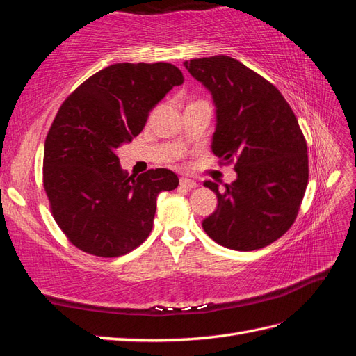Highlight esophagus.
Instances as JSON below:
<instances>
[{
  "label": "esophagus",
  "instance_id": "1",
  "mask_svg": "<svg viewBox=\"0 0 356 356\" xmlns=\"http://www.w3.org/2000/svg\"><path fill=\"white\" fill-rule=\"evenodd\" d=\"M179 186L186 188V191H192V188H196L198 187V183H196L195 179H191V178H181L179 179Z\"/></svg>",
  "mask_w": 356,
  "mask_h": 356
}]
</instances>
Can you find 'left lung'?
Masks as SVG:
<instances>
[{
  "label": "left lung",
  "mask_w": 356,
  "mask_h": 356,
  "mask_svg": "<svg viewBox=\"0 0 356 356\" xmlns=\"http://www.w3.org/2000/svg\"><path fill=\"white\" fill-rule=\"evenodd\" d=\"M184 67L211 94L213 154L234 160L238 173L224 192L204 183L218 196L204 232L230 250L264 248L289 230L307 186V147L297 118L273 83L230 56L186 60Z\"/></svg>",
  "instance_id": "obj_1"
}]
</instances>
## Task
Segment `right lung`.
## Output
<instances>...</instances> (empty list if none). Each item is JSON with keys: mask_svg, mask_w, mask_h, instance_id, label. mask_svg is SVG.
I'll return each mask as SVG.
<instances>
[{"mask_svg": "<svg viewBox=\"0 0 356 356\" xmlns=\"http://www.w3.org/2000/svg\"><path fill=\"white\" fill-rule=\"evenodd\" d=\"M183 82L168 62H123L86 79L60 106L44 145V188L54 220L79 250L123 256L151 233L158 195L179 179L169 169L128 177L117 151Z\"/></svg>", "mask_w": 356, "mask_h": 356, "instance_id": "obj_1", "label": "right lung"}]
</instances>
